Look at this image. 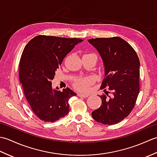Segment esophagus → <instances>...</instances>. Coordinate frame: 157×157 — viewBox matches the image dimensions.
Returning a JSON list of instances; mask_svg holds the SVG:
<instances>
[{
	"label": "esophagus",
	"mask_w": 157,
	"mask_h": 157,
	"mask_svg": "<svg viewBox=\"0 0 157 157\" xmlns=\"http://www.w3.org/2000/svg\"><path fill=\"white\" fill-rule=\"evenodd\" d=\"M88 96H89V94H86V93H78V96H79V97L86 98V97H88Z\"/></svg>",
	"instance_id": "1"
}]
</instances>
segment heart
<instances>
[{
    "label": "heart",
    "mask_w": 157,
    "mask_h": 157,
    "mask_svg": "<svg viewBox=\"0 0 157 157\" xmlns=\"http://www.w3.org/2000/svg\"><path fill=\"white\" fill-rule=\"evenodd\" d=\"M94 82V79L92 77H78L74 81L73 86L78 90L86 91Z\"/></svg>",
    "instance_id": "heart-1"
}]
</instances>
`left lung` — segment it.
Instances as JSON below:
<instances>
[{
  "label": "left lung",
  "mask_w": 157,
  "mask_h": 157,
  "mask_svg": "<svg viewBox=\"0 0 157 157\" xmlns=\"http://www.w3.org/2000/svg\"><path fill=\"white\" fill-rule=\"evenodd\" d=\"M88 42L101 56L105 75L101 87L105 94L100 96L102 104L92 116L98 123L114 125L134 107L140 92V60L131 45L119 37L92 38Z\"/></svg>",
  "instance_id": "8db88e82"
}]
</instances>
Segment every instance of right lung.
<instances>
[{"label": "right lung", "instance_id": "add662e5", "mask_svg": "<svg viewBox=\"0 0 157 157\" xmlns=\"http://www.w3.org/2000/svg\"><path fill=\"white\" fill-rule=\"evenodd\" d=\"M83 41L40 35L23 49L19 62V81L25 98L35 115L42 121L55 122L68 114L69 100L75 93L69 88L63 92L52 88L51 81L63 59Z\"/></svg>", "mask_w": 157, "mask_h": 157}]
</instances>
